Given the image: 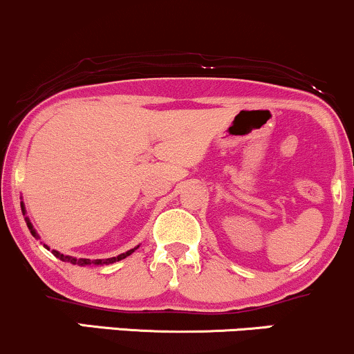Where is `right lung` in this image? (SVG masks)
<instances>
[{
	"instance_id": "obj_1",
	"label": "right lung",
	"mask_w": 354,
	"mask_h": 354,
	"mask_svg": "<svg viewBox=\"0 0 354 354\" xmlns=\"http://www.w3.org/2000/svg\"><path fill=\"white\" fill-rule=\"evenodd\" d=\"M21 210H23V215L26 214V209H24V203H23V202H21ZM24 220H26V225H28V228H29V232H31V235L35 236V239H39V235H37V232L35 230V227H32V223L29 222V218H28V217H24ZM41 243H43V242H41ZM44 247L48 248V250H49V247H48V245H46V243H44ZM137 248H139V245H137L136 248H131V250H127V252L120 253V255H118V257H111V259H106V260L76 259V257L62 255V253H59L57 250H53V255H54V257H57V259L62 260V261H68V263L79 265V267H86V265H111V263H115V261L124 260V259H126V257L131 255V253H134V250H137Z\"/></svg>"
}]
</instances>
